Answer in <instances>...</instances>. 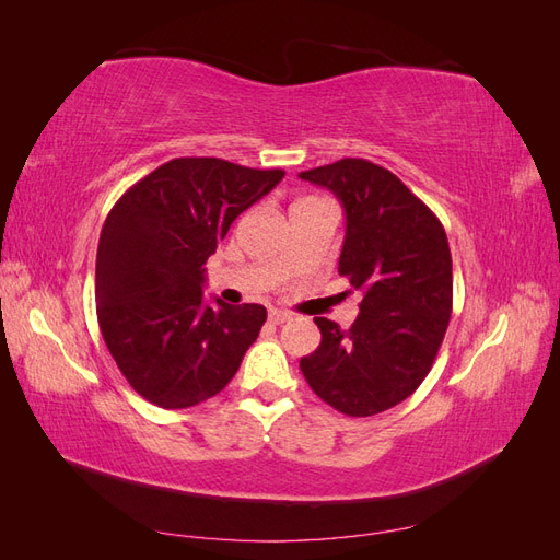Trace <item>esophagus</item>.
<instances>
[{"mask_svg": "<svg viewBox=\"0 0 560 560\" xmlns=\"http://www.w3.org/2000/svg\"><path fill=\"white\" fill-rule=\"evenodd\" d=\"M268 319L273 322V325H284L287 319H292V313H287V311H278V308H270V311H268Z\"/></svg>", "mask_w": 560, "mask_h": 560, "instance_id": "obj_1", "label": "esophagus"}]
</instances>
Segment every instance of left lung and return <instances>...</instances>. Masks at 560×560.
I'll return each instance as SVG.
<instances>
[{
	"instance_id": "1",
	"label": "left lung",
	"mask_w": 560,
	"mask_h": 560,
	"mask_svg": "<svg viewBox=\"0 0 560 560\" xmlns=\"http://www.w3.org/2000/svg\"><path fill=\"white\" fill-rule=\"evenodd\" d=\"M346 210L338 273L364 296L350 329L315 317L322 341L299 362L313 393L352 418L376 416L430 374L453 308V261L436 214L385 167L341 159L299 175Z\"/></svg>"
}]
</instances>
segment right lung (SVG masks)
I'll list each match as a JSON object with an SVG mask.
<instances>
[{
  "label": "right lung",
  "instance_id": "obj_1",
  "mask_svg": "<svg viewBox=\"0 0 560 560\" xmlns=\"http://www.w3.org/2000/svg\"><path fill=\"white\" fill-rule=\"evenodd\" d=\"M284 171L222 159H173L116 200L95 261L97 322L135 393L161 409L214 397L238 371L266 322L259 303L208 306L210 254L233 219Z\"/></svg>",
  "mask_w": 560,
  "mask_h": 560
}]
</instances>
